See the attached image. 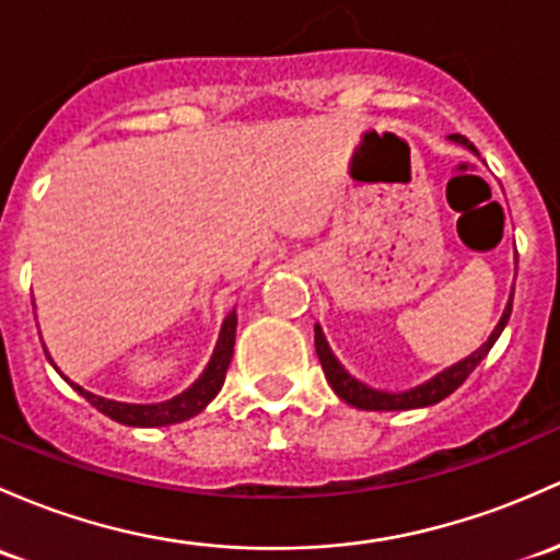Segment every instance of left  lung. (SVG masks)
I'll return each instance as SVG.
<instances>
[{"label":"left lung","mask_w":560,"mask_h":560,"mask_svg":"<svg viewBox=\"0 0 560 560\" xmlns=\"http://www.w3.org/2000/svg\"><path fill=\"white\" fill-rule=\"evenodd\" d=\"M448 139L456 141V144L467 147V150L478 152V150H475L472 141H469L467 137H462V133H451ZM513 295H515V287H513ZM513 295H510V300H508V308H504L499 325L493 327V332L488 335V340L480 346L478 351H472V354H469L467 359H462V362L445 368L443 373H438L434 378H429L427 384L408 388V392H397V394L378 392V388H370L368 384H362V381H357L354 375L346 373L343 364H340L338 359H335L332 351H329L327 338H325V332H322L319 325L314 327L316 357H319L322 370H325L327 384L332 386V392L338 394L343 402H349L351 408H359V410H410V408H427V405H438L440 399H445L448 394L456 392V388L469 378V373H472V370L478 368L482 359L488 357V351L493 349V343L499 340L502 329L508 327L510 314H513Z\"/></svg>","instance_id":"8db88e82"}]
</instances>
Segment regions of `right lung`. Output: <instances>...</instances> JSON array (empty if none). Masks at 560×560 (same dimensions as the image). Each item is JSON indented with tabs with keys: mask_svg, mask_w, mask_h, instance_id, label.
I'll use <instances>...</instances> for the list:
<instances>
[{
	"mask_svg": "<svg viewBox=\"0 0 560 560\" xmlns=\"http://www.w3.org/2000/svg\"><path fill=\"white\" fill-rule=\"evenodd\" d=\"M235 311L228 314V319L222 322L220 329V340L214 346V354H211L209 364L201 373V378L196 381L187 392L176 394L174 399H166V402H155V405H131V402H115V399H104L98 394L85 392V388L72 384L74 392H80L88 402L93 405L96 410H102L104 416H109L112 421L126 423V427H168V423H179L198 416L211 399L220 394L222 384H225V373L228 364L233 359V343H235ZM50 359V354H47Z\"/></svg>",
	"mask_w": 560,
	"mask_h": 560,
	"instance_id": "obj_1",
	"label": "right lung"
}]
</instances>
